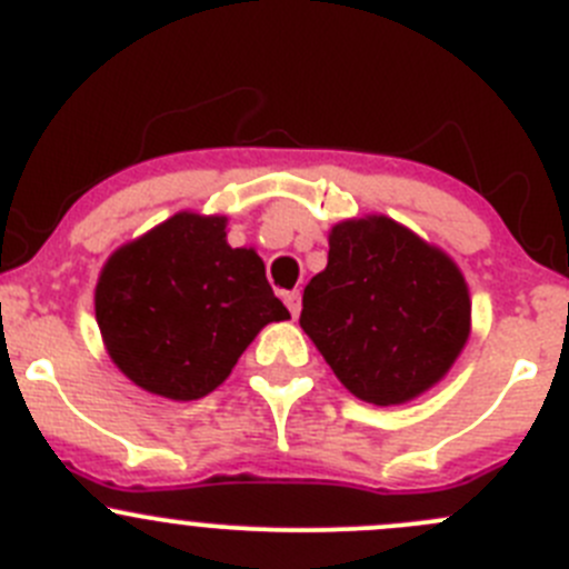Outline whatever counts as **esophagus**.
<instances>
[{
	"label": "esophagus",
	"mask_w": 569,
	"mask_h": 569,
	"mask_svg": "<svg viewBox=\"0 0 569 569\" xmlns=\"http://www.w3.org/2000/svg\"><path fill=\"white\" fill-rule=\"evenodd\" d=\"M283 300H286V306H289V311H291V317H297V313H300V308H302V295L300 291H286L283 295Z\"/></svg>",
	"instance_id": "esophagus-1"
}]
</instances>
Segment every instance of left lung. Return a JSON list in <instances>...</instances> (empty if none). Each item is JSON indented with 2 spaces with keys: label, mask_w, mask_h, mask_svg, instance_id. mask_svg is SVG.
Instances as JSON below:
<instances>
[{
  "label": "left lung",
  "mask_w": 569,
  "mask_h": 569,
  "mask_svg": "<svg viewBox=\"0 0 569 569\" xmlns=\"http://www.w3.org/2000/svg\"><path fill=\"white\" fill-rule=\"evenodd\" d=\"M328 267L302 291L300 328L350 395L402 406L465 350L472 302L459 263L383 213L328 233Z\"/></svg>",
  "instance_id": "obj_1"
}]
</instances>
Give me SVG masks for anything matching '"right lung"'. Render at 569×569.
<instances>
[{"mask_svg":"<svg viewBox=\"0 0 569 569\" xmlns=\"http://www.w3.org/2000/svg\"><path fill=\"white\" fill-rule=\"evenodd\" d=\"M110 361L144 391L200 400L269 322L289 319L261 256L228 244V217L180 211L104 261L93 291Z\"/></svg>","mask_w":569,"mask_h":569,"instance_id":"obj_1","label":"right lung"}]
</instances>
